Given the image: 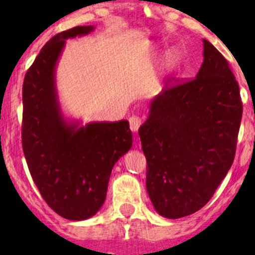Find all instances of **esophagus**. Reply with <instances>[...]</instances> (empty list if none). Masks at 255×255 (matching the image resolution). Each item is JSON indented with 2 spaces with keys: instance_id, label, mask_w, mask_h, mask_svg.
<instances>
[{
  "instance_id": "obj_1",
  "label": "esophagus",
  "mask_w": 255,
  "mask_h": 255,
  "mask_svg": "<svg viewBox=\"0 0 255 255\" xmlns=\"http://www.w3.org/2000/svg\"><path fill=\"white\" fill-rule=\"evenodd\" d=\"M140 125H142V120H140V117H138V116H132V117H129L130 129L138 130V128L140 127Z\"/></svg>"
}]
</instances>
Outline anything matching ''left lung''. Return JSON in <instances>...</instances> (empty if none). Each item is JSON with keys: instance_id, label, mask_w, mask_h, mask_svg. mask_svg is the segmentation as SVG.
<instances>
[{"instance_id": "1", "label": "left lung", "mask_w": 255, "mask_h": 255, "mask_svg": "<svg viewBox=\"0 0 255 255\" xmlns=\"http://www.w3.org/2000/svg\"><path fill=\"white\" fill-rule=\"evenodd\" d=\"M242 112L230 64L204 39L197 75L164 87L138 130L146 191L159 215L185 217L210 201L232 166Z\"/></svg>"}]
</instances>
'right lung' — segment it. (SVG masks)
<instances>
[{
	"label": "right lung",
	"mask_w": 255,
	"mask_h": 255,
	"mask_svg": "<svg viewBox=\"0 0 255 255\" xmlns=\"http://www.w3.org/2000/svg\"><path fill=\"white\" fill-rule=\"evenodd\" d=\"M92 30V25H79L54 35L23 81L22 145L28 169L48 206L71 221L86 220L101 208L113 165L132 146L128 121L79 127L60 112L56 61L65 39Z\"/></svg>",
	"instance_id": "1"
}]
</instances>
